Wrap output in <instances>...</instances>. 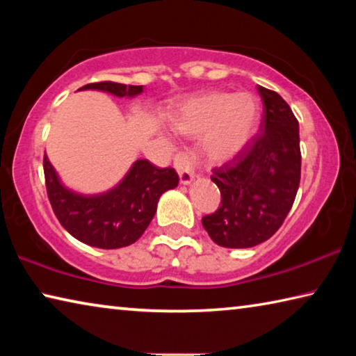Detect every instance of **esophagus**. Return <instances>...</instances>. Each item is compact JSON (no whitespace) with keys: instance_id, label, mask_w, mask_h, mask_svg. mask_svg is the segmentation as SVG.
Wrapping results in <instances>:
<instances>
[{"instance_id":"1","label":"esophagus","mask_w":356,"mask_h":356,"mask_svg":"<svg viewBox=\"0 0 356 356\" xmlns=\"http://www.w3.org/2000/svg\"><path fill=\"white\" fill-rule=\"evenodd\" d=\"M174 166L179 172L180 177V184L184 185H190L193 180L196 177L195 168H196V159L188 152H182L177 154L176 160H174Z\"/></svg>"}]
</instances>
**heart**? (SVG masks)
<instances>
[{"mask_svg": "<svg viewBox=\"0 0 356 356\" xmlns=\"http://www.w3.org/2000/svg\"><path fill=\"white\" fill-rule=\"evenodd\" d=\"M179 135H202V152L213 163L231 160L256 135L261 102L251 92H207L180 105L172 116Z\"/></svg>", "mask_w": 356, "mask_h": 356, "instance_id": "heart-1", "label": "heart"}]
</instances>
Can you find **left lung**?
I'll list each match as a JSON object with an SVG mask.
<instances>
[{"label":"left lung","instance_id":"obj_1","mask_svg":"<svg viewBox=\"0 0 356 356\" xmlns=\"http://www.w3.org/2000/svg\"><path fill=\"white\" fill-rule=\"evenodd\" d=\"M264 114L259 134L220 168L212 180L221 206L202 218L216 245L251 248L284 222L297 196L301 174L298 120L278 92L257 86Z\"/></svg>","mask_w":356,"mask_h":356}]
</instances>
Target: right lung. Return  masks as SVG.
<instances>
[{"label": "right lung", "instance_id": "right-lung-1", "mask_svg": "<svg viewBox=\"0 0 356 356\" xmlns=\"http://www.w3.org/2000/svg\"><path fill=\"white\" fill-rule=\"evenodd\" d=\"M86 89L129 99L143 92V86L113 81L86 84L80 91ZM44 172L48 200L63 227L80 242L102 250L135 243L152 221L160 196L179 185L172 168H156L147 160H136L116 186L99 195H80L67 188L47 155Z\"/></svg>", "mask_w": 356, "mask_h": 356}]
</instances>
